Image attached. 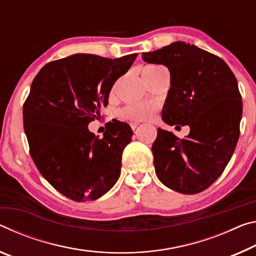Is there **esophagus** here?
<instances>
[{
	"label": "esophagus",
	"mask_w": 256,
	"mask_h": 256,
	"mask_svg": "<svg viewBox=\"0 0 256 256\" xmlns=\"http://www.w3.org/2000/svg\"><path fill=\"white\" fill-rule=\"evenodd\" d=\"M138 126H140V122H130V127L132 128V130H135Z\"/></svg>",
	"instance_id": "34e87169"
}]
</instances>
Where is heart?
Wrapping results in <instances>:
<instances>
[{"instance_id": "1", "label": "heart", "mask_w": 256, "mask_h": 256, "mask_svg": "<svg viewBox=\"0 0 256 256\" xmlns=\"http://www.w3.org/2000/svg\"><path fill=\"white\" fill-rule=\"evenodd\" d=\"M158 66H146L143 71H148L158 68ZM156 112V106L153 103L143 102L129 104L119 111V116L124 120L128 121H142L152 119Z\"/></svg>"}]
</instances>
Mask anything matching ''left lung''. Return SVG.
I'll return each mask as SVG.
<instances>
[{"instance_id":"left-lung-1","label":"left lung","mask_w":256,"mask_h":256,"mask_svg":"<svg viewBox=\"0 0 256 256\" xmlns=\"http://www.w3.org/2000/svg\"><path fill=\"white\" fill-rule=\"evenodd\" d=\"M142 58L170 71L163 121L190 128L182 140L158 128L152 145L156 174L170 190L198 194L224 172L240 138L237 79L222 58L185 42L143 53Z\"/></svg>"}]
</instances>
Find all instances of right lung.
Listing matches in <instances>:
<instances>
[{
    "instance_id": "right-lung-1",
    "label": "right lung",
    "mask_w": 256,
    "mask_h": 256,
    "mask_svg": "<svg viewBox=\"0 0 256 256\" xmlns=\"http://www.w3.org/2000/svg\"><path fill=\"white\" fill-rule=\"evenodd\" d=\"M136 56L78 53L48 62L34 78L22 108L29 152L42 176L70 200H98L119 178L130 126L113 119L98 138L88 124L108 106L112 86Z\"/></svg>"
}]
</instances>
